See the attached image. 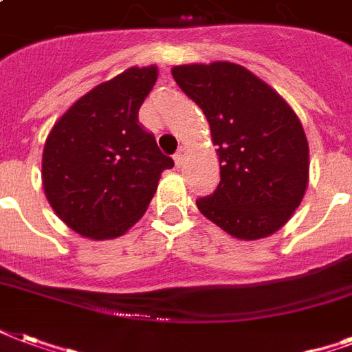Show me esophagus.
<instances>
[{"label":"esophagus","mask_w":352,"mask_h":352,"mask_svg":"<svg viewBox=\"0 0 352 352\" xmlns=\"http://www.w3.org/2000/svg\"><path fill=\"white\" fill-rule=\"evenodd\" d=\"M187 155V148L186 146H179L178 152H176V155H174V161H176V165H182L184 163V160H186Z\"/></svg>","instance_id":"esophagus-1"}]
</instances>
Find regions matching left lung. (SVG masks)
Listing matches in <instances>:
<instances>
[{
  "instance_id": "left-lung-1",
  "label": "left lung",
  "mask_w": 352,
  "mask_h": 352,
  "mask_svg": "<svg viewBox=\"0 0 352 352\" xmlns=\"http://www.w3.org/2000/svg\"><path fill=\"white\" fill-rule=\"evenodd\" d=\"M170 72L204 111L221 163L215 192L197 200L200 213L243 241L278 232L310 179V148L297 113L236 63L179 65Z\"/></svg>"
}]
</instances>
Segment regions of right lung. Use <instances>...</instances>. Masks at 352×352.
Wrapping results in <instances>:
<instances>
[{"label": "right lung", "mask_w": 352, "mask_h": 352, "mask_svg": "<svg viewBox=\"0 0 352 352\" xmlns=\"http://www.w3.org/2000/svg\"><path fill=\"white\" fill-rule=\"evenodd\" d=\"M157 66H131L72 104L42 152L47 202L76 234L94 241L124 236L144 215L161 173L174 161L139 124Z\"/></svg>", "instance_id": "add662e5"}]
</instances>
